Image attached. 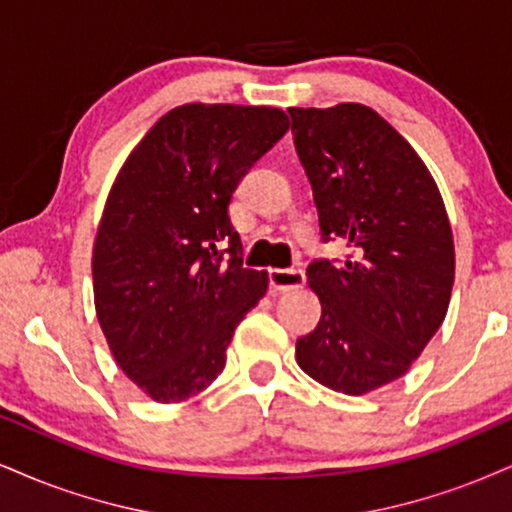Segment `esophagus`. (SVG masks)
I'll list each match as a JSON object with an SVG mask.
<instances>
[{
	"label": "esophagus",
	"instance_id": "obj_1",
	"mask_svg": "<svg viewBox=\"0 0 512 512\" xmlns=\"http://www.w3.org/2000/svg\"><path fill=\"white\" fill-rule=\"evenodd\" d=\"M268 280L275 292H292L306 285V275L301 268H270Z\"/></svg>",
	"mask_w": 512,
	"mask_h": 512
}]
</instances>
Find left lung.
Listing matches in <instances>:
<instances>
[{"instance_id": "left-lung-1", "label": "left lung", "mask_w": 512, "mask_h": 512, "mask_svg": "<svg viewBox=\"0 0 512 512\" xmlns=\"http://www.w3.org/2000/svg\"><path fill=\"white\" fill-rule=\"evenodd\" d=\"M289 118L323 242L351 249L306 270L323 315L296 339V363L361 396L406 375L444 323L456 273L449 216L420 156L368 106L289 109Z\"/></svg>"}]
</instances>
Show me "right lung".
<instances>
[{
  "label": "right lung",
  "instance_id": "1",
  "mask_svg": "<svg viewBox=\"0 0 512 512\" xmlns=\"http://www.w3.org/2000/svg\"><path fill=\"white\" fill-rule=\"evenodd\" d=\"M287 128L270 106H178L113 182L94 239V306L116 363L154 401L216 380L235 327L266 294V270L242 266L227 206Z\"/></svg>",
  "mask_w": 512,
  "mask_h": 512
}]
</instances>
